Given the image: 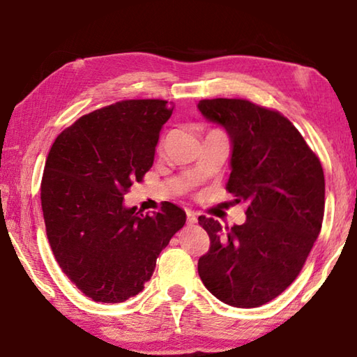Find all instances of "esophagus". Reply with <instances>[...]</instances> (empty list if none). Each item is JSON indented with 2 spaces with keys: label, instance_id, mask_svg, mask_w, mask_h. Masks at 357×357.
I'll return each instance as SVG.
<instances>
[{
  "label": "esophagus",
  "instance_id": "obj_1",
  "mask_svg": "<svg viewBox=\"0 0 357 357\" xmlns=\"http://www.w3.org/2000/svg\"><path fill=\"white\" fill-rule=\"evenodd\" d=\"M197 220H198V215L195 213H192V211H187V222L197 223Z\"/></svg>",
  "mask_w": 357,
  "mask_h": 357
}]
</instances>
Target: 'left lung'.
Here are the masks:
<instances>
[{
  "label": "left lung",
  "mask_w": 357,
  "mask_h": 357,
  "mask_svg": "<svg viewBox=\"0 0 357 357\" xmlns=\"http://www.w3.org/2000/svg\"><path fill=\"white\" fill-rule=\"evenodd\" d=\"M198 110L231 142L227 190L247 203L243 225L198 217L211 247L198 274L228 305L252 309L291 285L319 234L324 215L321 162L298 129L275 110L244 99H204Z\"/></svg>",
  "instance_id": "obj_1"
}]
</instances>
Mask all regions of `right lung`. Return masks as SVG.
<instances>
[{
  "label": "right lung",
  "mask_w": 357,
  "mask_h": 357,
  "mask_svg": "<svg viewBox=\"0 0 357 357\" xmlns=\"http://www.w3.org/2000/svg\"><path fill=\"white\" fill-rule=\"evenodd\" d=\"M173 108L159 99L116 102L77 119L48 153L40 184L48 243L63 273L96 302L140 293L185 223L173 203L153 215L124 204L130 185L153 167Z\"/></svg>",
  "instance_id": "obj_1"
}]
</instances>
